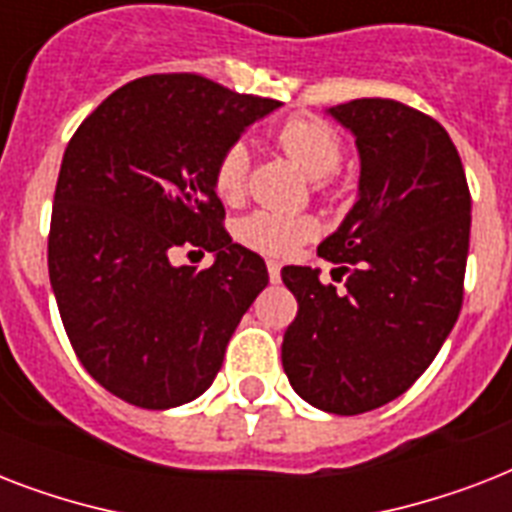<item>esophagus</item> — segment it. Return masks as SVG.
Wrapping results in <instances>:
<instances>
[{
	"mask_svg": "<svg viewBox=\"0 0 512 512\" xmlns=\"http://www.w3.org/2000/svg\"><path fill=\"white\" fill-rule=\"evenodd\" d=\"M268 276H271L273 284H276V281L281 279V265H279V260H268Z\"/></svg>",
	"mask_w": 512,
	"mask_h": 512,
	"instance_id": "esophagus-1",
	"label": "esophagus"
}]
</instances>
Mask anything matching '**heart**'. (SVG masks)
<instances>
[{"mask_svg": "<svg viewBox=\"0 0 512 512\" xmlns=\"http://www.w3.org/2000/svg\"><path fill=\"white\" fill-rule=\"evenodd\" d=\"M276 146L316 177V188L327 191L335 183V170L342 162L340 132L319 116H289L276 130ZM249 151L244 143L223 148L212 167V188L225 204H239L247 193ZM316 233V220L308 215H279V212H249L236 223V239L244 247L263 255H287Z\"/></svg>", "mask_w": 512, "mask_h": 512, "instance_id": "b5f03b06", "label": "heart"}]
</instances>
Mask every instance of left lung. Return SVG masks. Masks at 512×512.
<instances>
[{
    "mask_svg": "<svg viewBox=\"0 0 512 512\" xmlns=\"http://www.w3.org/2000/svg\"><path fill=\"white\" fill-rule=\"evenodd\" d=\"M356 135L358 201L319 255L345 292L287 265L297 300L281 364L316 409L361 414L412 388L460 316L470 244V188L449 132L417 108L358 98L329 108Z\"/></svg>",
    "mask_w": 512,
    "mask_h": 512,
    "instance_id": "8db88e82",
    "label": "left lung"
}]
</instances>
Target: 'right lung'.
Wrapping results in <instances>:
<instances>
[{
	"label": "right lung",
	"instance_id": "add662e5",
	"mask_svg": "<svg viewBox=\"0 0 512 512\" xmlns=\"http://www.w3.org/2000/svg\"><path fill=\"white\" fill-rule=\"evenodd\" d=\"M281 103L199 74H151L111 92L68 140L47 265L76 358L140 409L201 396L268 284L263 257L225 231L212 188L223 148ZM215 251L209 269L177 251Z\"/></svg>",
	"mask_w": 512,
	"mask_h": 512
}]
</instances>
